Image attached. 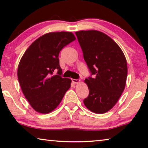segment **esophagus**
I'll use <instances>...</instances> for the list:
<instances>
[{
  "mask_svg": "<svg viewBox=\"0 0 148 148\" xmlns=\"http://www.w3.org/2000/svg\"><path fill=\"white\" fill-rule=\"evenodd\" d=\"M72 82H73L74 84H78L80 82L79 79H72Z\"/></svg>",
  "mask_w": 148,
  "mask_h": 148,
  "instance_id": "obj_1",
  "label": "esophagus"
}]
</instances>
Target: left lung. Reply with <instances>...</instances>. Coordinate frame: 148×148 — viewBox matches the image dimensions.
Instances as JSON below:
<instances>
[{
    "label": "left lung",
    "mask_w": 148,
    "mask_h": 148,
    "mask_svg": "<svg viewBox=\"0 0 148 148\" xmlns=\"http://www.w3.org/2000/svg\"><path fill=\"white\" fill-rule=\"evenodd\" d=\"M84 58L95 77L85 79L89 94L85 106L95 114L108 112L123 92L127 77V64L121 49L114 40L95 30L76 32Z\"/></svg>",
    "instance_id": "1"
}]
</instances>
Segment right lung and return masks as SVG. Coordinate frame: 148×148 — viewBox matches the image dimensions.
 <instances>
[{"label":"right lung","instance_id":"add662e5","mask_svg":"<svg viewBox=\"0 0 148 148\" xmlns=\"http://www.w3.org/2000/svg\"><path fill=\"white\" fill-rule=\"evenodd\" d=\"M75 40L71 32H48L32 42L20 60L19 85L30 105L38 113L48 114L56 109L71 87V79L61 76L59 54Z\"/></svg>","mask_w":148,"mask_h":148}]
</instances>
